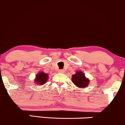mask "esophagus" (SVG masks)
<instances>
[{"instance_id":"esophagus-1","label":"esophagus","mask_w":125,"mask_h":125,"mask_svg":"<svg viewBox=\"0 0 125 125\" xmlns=\"http://www.w3.org/2000/svg\"><path fill=\"white\" fill-rule=\"evenodd\" d=\"M58 72L60 73H63L64 72V70L62 69H60V70H58Z\"/></svg>"}]
</instances>
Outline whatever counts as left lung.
<instances>
[{
	"mask_svg": "<svg viewBox=\"0 0 125 125\" xmlns=\"http://www.w3.org/2000/svg\"><path fill=\"white\" fill-rule=\"evenodd\" d=\"M72 81L78 87H85L88 85L89 80L85 78V75L81 71H77L72 76Z\"/></svg>",
	"mask_w": 125,
	"mask_h": 125,
	"instance_id": "1",
	"label": "left lung"
}]
</instances>
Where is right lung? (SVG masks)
Masks as SVG:
<instances>
[{"mask_svg":"<svg viewBox=\"0 0 125 125\" xmlns=\"http://www.w3.org/2000/svg\"><path fill=\"white\" fill-rule=\"evenodd\" d=\"M48 77V74L44 73L43 72H41L36 76V83L40 84V85L44 84L47 81V78Z\"/></svg>","mask_w":125,"mask_h":125,"instance_id":"1","label":"right lung"}]
</instances>
